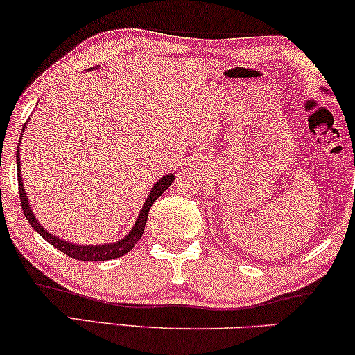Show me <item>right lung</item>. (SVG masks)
<instances>
[{
    "instance_id": "1",
    "label": "right lung",
    "mask_w": 355,
    "mask_h": 355,
    "mask_svg": "<svg viewBox=\"0 0 355 355\" xmlns=\"http://www.w3.org/2000/svg\"><path fill=\"white\" fill-rule=\"evenodd\" d=\"M27 123H28V121H27ZM27 123L24 124V128H26ZM24 128H22V132H24ZM21 137H22V135H21ZM16 162H17L19 196H21L22 210H24V215H26V218H27V221L31 223V226L33 227V230H35L38 234H40L46 242H50L53 247H56L58 250H61L62 254L71 257V259L82 260V261L113 260V259H118V257H123V255L128 254V252L132 249L135 244H137L139 239L144 234L145 225H147L150 207L153 205V202L157 200V198L162 196V193L166 191V189L171 186L173 181H174V174H166V176H163L157 184H153L152 192L148 193L147 200H145L142 210H140V213H139V218L134 223V227L129 231V234L123 237L121 241H116V242H113V244H103V245H77V244H71V242H66V241L60 239V237L53 236L50 231H46L45 227H43L40 223H38V220L32 211V207L28 205L26 189H24L22 174H21V163H19V150L16 153Z\"/></svg>"
}]
</instances>
